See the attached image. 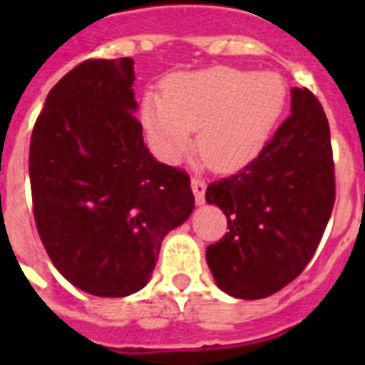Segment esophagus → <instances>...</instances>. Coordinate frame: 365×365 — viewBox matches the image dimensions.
Masks as SVG:
<instances>
[{"instance_id": "34e87169", "label": "esophagus", "mask_w": 365, "mask_h": 365, "mask_svg": "<svg viewBox=\"0 0 365 365\" xmlns=\"http://www.w3.org/2000/svg\"><path fill=\"white\" fill-rule=\"evenodd\" d=\"M191 189H193L195 193V200H197V205H205V193H206V182L205 180H199V178H193L191 180Z\"/></svg>"}]
</instances>
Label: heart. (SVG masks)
Segmentation results:
<instances>
[{
    "mask_svg": "<svg viewBox=\"0 0 365 365\" xmlns=\"http://www.w3.org/2000/svg\"><path fill=\"white\" fill-rule=\"evenodd\" d=\"M288 104L282 77L271 71L216 66L176 73L163 94L142 98V126L151 148L166 163H176L191 145L216 172L252 165L277 130Z\"/></svg>",
    "mask_w": 365,
    "mask_h": 365,
    "instance_id": "1",
    "label": "heart"
}]
</instances>
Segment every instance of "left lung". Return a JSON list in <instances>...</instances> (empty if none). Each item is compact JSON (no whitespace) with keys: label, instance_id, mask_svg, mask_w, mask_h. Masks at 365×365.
I'll list each match as a JSON object with an SVG mask.
<instances>
[{"label":"left lung","instance_id":"8db88e82","mask_svg":"<svg viewBox=\"0 0 365 365\" xmlns=\"http://www.w3.org/2000/svg\"><path fill=\"white\" fill-rule=\"evenodd\" d=\"M335 200L329 125L317 96L292 88V115L239 174L206 189L229 233L206 250L217 288L263 299L301 274L317 252Z\"/></svg>","mask_w":365,"mask_h":365}]
</instances>
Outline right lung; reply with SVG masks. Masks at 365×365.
Masks as SVG:
<instances>
[{"mask_svg":"<svg viewBox=\"0 0 365 365\" xmlns=\"http://www.w3.org/2000/svg\"><path fill=\"white\" fill-rule=\"evenodd\" d=\"M134 60H87L48 93L30 143L34 216L76 288L126 297L151 278L160 242L195 208L185 172L163 165L134 117Z\"/></svg>","mask_w":365,"mask_h":365,"instance_id":"right-lung-1","label":"right lung"}]
</instances>
